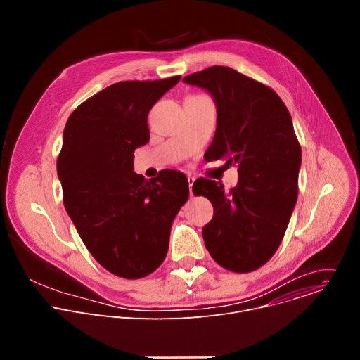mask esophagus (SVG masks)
I'll return each instance as SVG.
<instances>
[{"mask_svg": "<svg viewBox=\"0 0 360 360\" xmlns=\"http://www.w3.org/2000/svg\"><path fill=\"white\" fill-rule=\"evenodd\" d=\"M193 182H195V178H193V176H188V185H189L191 196H193V193H192V185H193Z\"/></svg>", "mask_w": 360, "mask_h": 360, "instance_id": "esophagus-1", "label": "esophagus"}]
</instances>
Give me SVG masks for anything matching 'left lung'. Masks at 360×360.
I'll return each instance as SVG.
<instances>
[{
	"label": "left lung",
	"mask_w": 360,
	"mask_h": 360,
	"mask_svg": "<svg viewBox=\"0 0 360 360\" xmlns=\"http://www.w3.org/2000/svg\"><path fill=\"white\" fill-rule=\"evenodd\" d=\"M184 82L217 102V132L205 158L236 164L239 175L229 192L207 178L192 186L214 205L202 229L205 246L222 268L253 272L278 250L297 199L302 149L290 114L272 88L229 67H210Z\"/></svg>",
	"instance_id": "obj_1"
}]
</instances>
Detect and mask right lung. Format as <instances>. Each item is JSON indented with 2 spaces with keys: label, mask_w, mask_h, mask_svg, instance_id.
Wrapping results in <instances>:
<instances>
[{
  "label": "right lung",
  "mask_w": 360,
  "mask_h": 360,
  "mask_svg": "<svg viewBox=\"0 0 360 360\" xmlns=\"http://www.w3.org/2000/svg\"><path fill=\"white\" fill-rule=\"evenodd\" d=\"M179 79L110 85L77 107L64 129L57 172L65 210L95 261L124 279L161 266L189 196L178 171L152 181L134 172V150L149 141L148 114Z\"/></svg>",
  "instance_id": "obj_1"
}]
</instances>
